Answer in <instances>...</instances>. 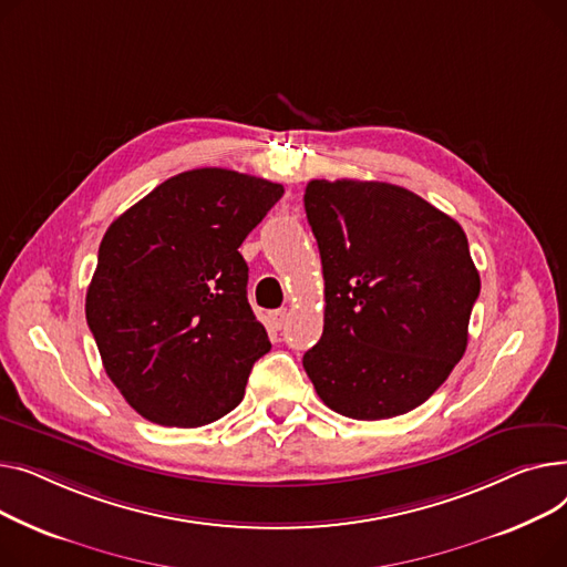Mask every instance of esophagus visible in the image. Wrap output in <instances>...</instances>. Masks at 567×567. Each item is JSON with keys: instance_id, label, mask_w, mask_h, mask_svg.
<instances>
[{"instance_id": "obj_1", "label": "esophagus", "mask_w": 567, "mask_h": 567, "mask_svg": "<svg viewBox=\"0 0 567 567\" xmlns=\"http://www.w3.org/2000/svg\"><path fill=\"white\" fill-rule=\"evenodd\" d=\"M288 309H277V311H272L270 313V324L275 327V329H284L286 327V322H288Z\"/></svg>"}]
</instances>
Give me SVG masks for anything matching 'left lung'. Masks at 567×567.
I'll return each mask as SVG.
<instances>
[{
    "label": "left lung",
    "instance_id": "obj_1",
    "mask_svg": "<svg viewBox=\"0 0 567 567\" xmlns=\"http://www.w3.org/2000/svg\"><path fill=\"white\" fill-rule=\"evenodd\" d=\"M305 210L324 327L302 363L320 401L361 421L419 408L467 350L481 277L462 226L378 181H311Z\"/></svg>",
    "mask_w": 567,
    "mask_h": 567
}]
</instances>
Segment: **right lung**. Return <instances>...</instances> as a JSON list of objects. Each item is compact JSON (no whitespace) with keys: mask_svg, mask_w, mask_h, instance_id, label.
I'll list each match as a JSON object with an SVG mask.
<instances>
[{"mask_svg":"<svg viewBox=\"0 0 567 567\" xmlns=\"http://www.w3.org/2000/svg\"><path fill=\"white\" fill-rule=\"evenodd\" d=\"M284 185L230 169L183 172L107 228L86 322L127 405L159 425L198 427L238 408L270 339L238 251Z\"/></svg>","mask_w":567,"mask_h":567,"instance_id":"right-lung-1","label":"right lung"}]
</instances>
